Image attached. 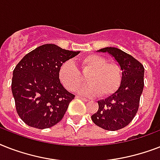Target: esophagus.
Returning a JSON list of instances; mask_svg holds the SVG:
<instances>
[{
	"mask_svg": "<svg viewBox=\"0 0 160 160\" xmlns=\"http://www.w3.org/2000/svg\"><path fill=\"white\" fill-rule=\"evenodd\" d=\"M77 98H79V99H80V100H84V101H88L87 99H85V98H83L82 96H76Z\"/></svg>",
	"mask_w": 160,
	"mask_h": 160,
	"instance_id": "34e87169",
	"label": "esophagus"
}]
</instances>
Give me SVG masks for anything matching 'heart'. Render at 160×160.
<instances>
[{"mask_svg":"<svg viewBox=\"0 0 160 160\" xmlns=\"http://www.w3.org/2000/svg\"><path fill=\"white\" fill-rule=\"evenodd\" d=\"M77 65L82 72H89L86 75L89 84L80 89L79 92L81 95L94 96L100 94L102 97H107L116 92L121 85L120 66L114 62H107L103 56L87 55L79 59ZM58 76L64 87L70 91L77 90L84 82L80 70L70 60L60 65Z\"/></svg>","mask_w":160,"mask_h":160,"instance_id":"b5f03b06","label":"heart"}]
</instances>
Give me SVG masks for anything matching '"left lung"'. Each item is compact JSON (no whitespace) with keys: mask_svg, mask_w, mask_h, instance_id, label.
Here are the masks:
<instances>
[{"mask_svg":"<svg viewBox=\"0 0 160 160\" xmlns=\"http://www.w3.org/2000/svg\"><path fill=\"white\" fill-rule=\"evenodd\" d=\"M99 51L108 52L119 63L122 81L116 92L98 101L99 109L91 119L97 126L114 131L127 126L138 112L144 85V68L139 60L118 48L105 47Z\"/></svg>","mask_w":160,"mask_h":160,"instance_id":"obj_1","label":"left lung"}]
</instances>
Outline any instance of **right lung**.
I'll use <instances>...</instances> for the list:
<instances>
[{
	"label": "right lung",
	"instance_id": "add662e5",
	"mask_svg": "<svg viewBox=\"0 0 160 160\" xmlns=\"http://www.w3.org/2000/svg\"><path fill=\"white\" fill-rule=\"evenodd\" d=\"M79 53L46 44L26 54L16 65L11 91L16 112L27 125L47 129L62 119L75 95L63 87L58 72L63 63Z\"/></svg>",
	"mask_w": 160,
	"mask_h": 160
}]
</instances>
